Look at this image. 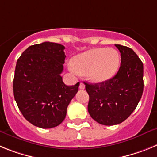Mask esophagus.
<instances>
[{
	"instance_id": "esophagus-1",
	"label": "esophagus",
	"mask_w": 157,
	"mask_h": 157,
	"mask_svg": "<svg viewBox=\"0 0 157 157\" xmlns=\"http://www.w3.org/2000/svg\"><path fill=\"white\" fill-rule=\"evenodd\" d=\"M79 89H80V90H84V89H85V85H84V83L80 82Z\"/></svg>"
}]
</instances>
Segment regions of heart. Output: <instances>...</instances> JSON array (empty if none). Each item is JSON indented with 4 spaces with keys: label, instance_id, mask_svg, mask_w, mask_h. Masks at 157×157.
I'll list each match as a JSON object with an SVG mask.
<instances>
[{
    "label": "heart",
    "instance_id": "b5f03b06",
    "mask_svg": "<svg viewBox=\"0 0 157 157\" xmlns=\"http://www.w3.org/2000/svg\"><path fill=\"white\" fill-rule=\"evenodd\" d=\"M120 52L113 48H94L72 58V68L85 74L94 83L104 82L114 77L120 66Z\"/></svg>",
    "mask_w": 157,
    "mask_h": 157
}]
</instances>
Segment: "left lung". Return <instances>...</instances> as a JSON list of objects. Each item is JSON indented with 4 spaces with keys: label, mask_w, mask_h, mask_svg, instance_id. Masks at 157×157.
Wrapping results in <instances>:
<instances>
[{
    "label": "left lung",
    "mask_w": 157,
    "mask_h": 157,
    "mask_svg": "<svg viewBox=\"0 0 157 157\" xmlns=\"http://www.w3.org/2000/svg\"><path fill=\"white\" fill-rule=\"evenodd\" d=\"M121 55L117 74L101 83L84 82L90 96L88 112L100 124L116 125L131 115L143 93V63L133 49L115 45Z\"/></svg>",
    "instance_id": "left-lung-1"
}]
</instances>
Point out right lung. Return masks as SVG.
<instances>
[{
	"instance_id": "obj_1",
	"label": "right lung",
	"mask_w": 157,
	"mask_h": 157,
	"mask_svg": "<svg viewBox=\"0 0 157 157\" xmlns=\"http://www.w3.org/2000/svg\"><path fill=\"white\" fill-rule=\"evenodd\" d=\"M64 48L49 41L31 45L16 63L14 98L25 119L37 127L48 129L59 125L78 92L79 82L69 86L60 75L66 57Z\"/></svg>"
}]
</instances>
